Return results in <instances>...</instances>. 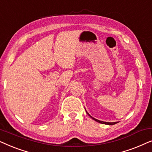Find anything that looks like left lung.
<instances>
[{
  "instance_id": "obj_1",
  "label": "left lung",
  "mask_w": 152,
  "mask_h": 152,
  "mask_svg": "<svg viewBox=\"0 0 152 152\" xmlns=\"http://www.w3.org/2000/svg\"><path fill=\"white\" fill-rule=\"evenodd\" d=\"M86 113H87V114H88L89 116H90L91 118L92 119H93V120H95L96 121V122H99V123H101V124H108V125H113V124H117V122H103V121H100V120H96V119H95V118H94V117H92V116H91V115H89V113H88V112H87L86 111Z\"/></svg>"
}]
</instances>
